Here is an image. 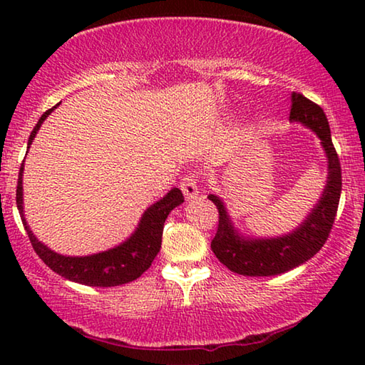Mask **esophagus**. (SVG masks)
<instances>
[{"label": "esophagus", "mask_w": 365, "mask_h": 365, "mask_svg": "<svg viewBox=\"0 0 365 365\" xmlns=\"http://www.w3.org/2000/svg\"><path fill=\"white\" fill-rule=\"evenodd\" d=\"M180 190L187 200H196L200 195V188H197V177L195 174L185 175L180 182Z\"/></svg>", "instance_id": "esophagus-1"}]
</instances>
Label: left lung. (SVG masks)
I'll return each mask as SVG.
<instances>
[{"mask_svg": "<svg viewBox=\"0 0 365 365\" xmlns=\"http://www.w3.org/2000/svg\"><path fill=\"white\" fill-rule=\"evenodd\" d=\"M289 120L302 125L320 138L329 160V177L322 197L292 233L277 238H245L240 235L225 211L219 196L209 195L219 211V227L211 250L215 257L235 274L245 277H270L288 272L316 256L325 245L335 222L339 195H341V165L331 143L330 125L324 109L301 93L292 95Z\"/></svg>", "mask_w": 365, "mask_h": 365, "instance_id": "left-lung-1", "label": "left lung"}]
</instances>
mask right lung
<instances>
[{
  "label": "right lung",
  "instance_id": "add662e5",
  "mask_svg": "<svg viewBox=\"0 0 365 365\" xmlns=\"http://www.w3.org/2000/svg\"><path fill=\"white\" fill-rule=\"evenodd\" d=\"M59 104L48 109L45 114L36 122L32 133H30L29 145L30 148L35 138L36 132L40 130L43 120L56 109ZM29 151V150H27ZM22 174H24V160L19 170V180H17L16 190V202L17 209L21 212L22 224L26 227L27 235L32 243L34 250L40 259L45 262L49 269L56 272L64 279L71 282L82 283L88 287H117L123 283L137 280L145 270L150 269L154 257L158 256L160 250V242H163V230L164 222L168 219L172 209L177 207L183 202V195L178 188H172L163 200L154 202L141 215L137 230L132 233L130 238L115 246L113 250L98 252L91 256H63L58 255L36 240L35 235L30 230L26 217H24V200H22Z\"/></svg>",
  "mask_w": 365,
  "mask_h": 365
}]
</instances>
